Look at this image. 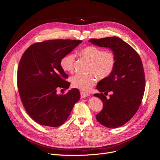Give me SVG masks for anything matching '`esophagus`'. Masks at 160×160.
Returning <instances> with one entry per match:
<instances>
[{
  "label": "esophagus",
  "mask_w": 160,
  "mask_h": 160,
  "mask_svg": "<svg viewBox=\"0 0 160 160\" xmlns=\"http://www.w3.org/2000/svg\"><path fill=\"white\" fill-rule=\"evenodd\" d=\"M90 95L88 94V93H83V92L81 91L80 92V97L82 98H83L85 97H89Z\"/></svg>",
  "instance_id": "obj_1"
}]
</instances>
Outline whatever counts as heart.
<instances>
[{"instance_id":"b5f03b06","label":"heart","mask_w":160,"mask_h":160,"mask_svg":"<svg viewBox=\"0 0 160 160\" xmlns=\"http://www.w3.org/2000/svg\"><path fill=\"white\" fill-rule=\"evenodd\" d=\"M80 54L89 62L88 72L83 75L77 74L71 78V82L73 88L81 91L88 92L95 84L97 76L100 79L108 78L114 71L116 65V56L110 50H104L95 46H88L81 50ZM75 55L67 54L60 60V66L63 71L72 72L74 71Z\"/></svg>"}]
</instances>
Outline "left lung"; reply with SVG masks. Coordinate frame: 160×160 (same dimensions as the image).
<instances>
[{
	"label": "left lung",
	"instance_id": "1",
	"mask_svg": "<svg viewBox=\"0 0 160 160\" xmlns=\"http://www.w3.org/2000/svg\"><path fill=\"white\" fill-rule=\"evenodd\" d=\"M89 42L110 48L116 56L114 71L98 82L97 89L100 93L94 96L103 102L102 111L96 115L97 121L107 128H118L130 121L140 106L145 88L143 66L136 50L118 37L91 39ZM109 92L112 94L107 99L105 95Z\"/></svg>",
	"mask_w": 160,
	"mask_h": 160
}]
</instances>
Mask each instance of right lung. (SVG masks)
<instances>
[{
    "label": "right lung",
    "instance_id": "obj_1",
    "mask_svg": "<svg viewBox=\"0 0 160 160\" xmlns=\"http://www.w3.org/2000/svg\"><path fill=\"white\" fill-rule=\"evenodd\" d=\"M82 42L47 40L32 45L22 56L18 70L19 93L25 110L38 124L50 127L63 124L80 100L78 89L65 95L56 92L70 86L65 80L68 75L61 68V58Z\"/></svg>",
    "mask_w": 160,
    "mask_h": 160
}]
</instances>
